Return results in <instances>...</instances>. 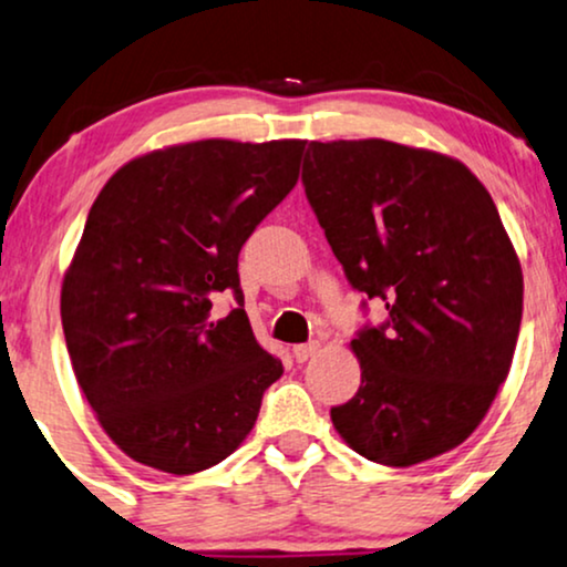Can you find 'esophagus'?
Here are the masks:
<instances>
[{"label":"esophagus","instance_id":"1","mask_svg":"<svg viewBox=\"0 0 567 567\" xmlns=\"http://www.w3.org/2000/svg\"><path fill=\"white\" fill-rule=\"evenodd\" d=\"M320 349V344L318 341H307V344H297L295 347V358H297V362H307L312 358V354H316Z\"/></svg>","mask_w":567,"mask_h":567}]
</instances>
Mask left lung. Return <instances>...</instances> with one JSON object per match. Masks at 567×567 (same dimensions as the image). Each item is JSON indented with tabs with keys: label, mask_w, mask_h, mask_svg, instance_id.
<instances>
[{
	"label": "left lung",
	"mask_w": 567,
	"mask_h": 567,
	"mask_svg": "<svg viewBox=\"0 0 567 567\" xmlns=\"http://www.w3.org/2000/svg\"><path fill=\"white\" fill-rule=\"evenodd\" d=\"M302 184L347 281L386 307L352 339L362 381L333 425L391 467L454 450L492 408L520 331L523 272L497 205L460 159L383 138L310 142Z\"/></svg>",
	"instance_id": "obj_1"
}]
</instances>
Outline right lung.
<instances>
[{
  "label": "right lung",
  "mask_w": 567,
  "mask_h": 567,
  "mask_svg": "<svg viewBox=\"0 0 567 567\" xmlns=\"http://www.w3.org/2000/svg\"><path fill=\"white\" fill-rule=\"evenodd\" d=\"M302 150L167 146L123 165L91 205L62 281V331L96 421L136 463L173 476L218 465L281 379L244 312L239 251L297 186ZM223 293L237 307L215 321Z\"/></svg>",
  "instance_id": "1"
}]
</instances>
